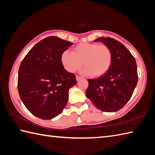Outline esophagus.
I'll use <instances>...</instances> for the list:
<instances>
[{
    "instance_id": "obj_1",
    "label": "esophagus",
    "mask_w": 155,
    "mask_h": 155,
    "mask_svg": "<svg viewBox=\"0 0 155 155\" xmlns=\"http://www.w3.org/2000/svg\"><path fill=\"white\" fill-rule=\"evenodd\" d=\"M76 79L77 81H79L81 79H82V77H79V76H76Z\"/></svg>"
}]
</instances>
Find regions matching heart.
Here are the masks:
<instances>
[{
	"label": "heart",
	"instance_id": "b5f03b06",
	"mask_svg": "<svg viewBox=\"0 0 155 155\" xmlns=\"http://www.w3.org/2000/svg\"><path fill=\"white\" fill-rule=\"evenodd\" d=\"M61 62L69 72L85 68L83 73L93 77H100L109 70L113 62V53L107 45L98 43H81L75 47L72 52L65 51L61 55Z\"/></svg>",
	"mask_w": 155,
	"mask_h": 155
}]
</instances>
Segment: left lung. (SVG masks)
<instances>
[{
    "instance_id": "left-lung-1",
    "label": "left lung",
    "mask_w": 155,
    "mask_h": 155,
    "mask_svg": "<svg viewBox=\"0 0 155 155\" xmlns=\"http://www.w3.org/2000/svg\"><path fill=\"white\" fill-rule=\"evenodd\" d=\"M110 48L113 62L106 74L94 79H88L86 96L95 107L104 112H116L129 101L138 81L136 61L124 45L110 37H100Z\"/></svg>"
}]
</instances>
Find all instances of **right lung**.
Listing matches in <instances>:
<instances>
[{"mask_svg":"<svg viewBox=\"0 0 155 155\" xmlns=\"http://www.w3.org/2000/svg\"><path fill=\"white\" fill-rule=\"evenodd\" d=\"M72 45L58 37H48L36 44L22 60L18 70V93L35 117L52 119L67 104L69 89L77 81L74 74L64 68L61 58Z\"/></svg>","mask_w":155,"mask_h":155,"instance_id":"add662e5","label":"right lung"}]
</instances>
